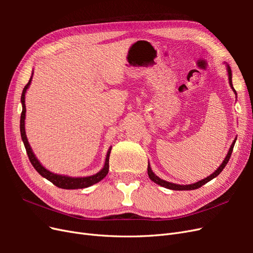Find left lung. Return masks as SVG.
<instances>
[{
  "instance_id": "1",
  "label": "left lung",
  "mask_w": 253,
  "mask_h": 253,
  "mask_svg": "<svg viewBox=\"0 0 253 253\" xmlns=\"http://www.w3.org/2000/svg\"><path fill=\"white\" fill-rule=\"evenodd\" d=\"M227 70H228V76H229V83H230V86L232 87V89H233V91L235 93V95H236V91H235V89L233 88V85H232V80H231V78H232V73H231V68H230V66L229 65H227ZM236 140V139H235ZM235 140L232 142V144H231V147H230V150H229V152H228V154H227V156H226V158H225V160L223 162V164H221L220 166H219V168L218 169L214 172L213 174H211L209 177H207V178H205V179H203V180H200L198 182H195V183H192V185H187V186H181V185H176V183H172V182H169V181H166V180H164V179H162V178H159L158 176H156L154 173H153V171L151 170V167H150V164L148 165V175H149V177H150V179L151 180H153L154 182H156L157 185H159V186H162V187H165V188H167V189H170V190H176V191H182V190H195V189H198V188H201L202 186H204L205 183H207L208 181H210L211 179H213L214 177H216V176L224 170V168L226 167V165L228 164V162H229V159H230V157H231V154H232V151H233V147H234V143H235Z\"/></svg>"
}]
</instances>
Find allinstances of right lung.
Here are the masks:
<instances>
[{"mask_svg": "<svg viewBox=\"0 0 253 253\" xmlns=\"http://www.w3.org/2000/svg\"><path fill=\"white\" fill-rule=\"evenodd\" d=\"M33 77V76H32ZM30 82H32V78L29 79L28 83L23 88V93L21 96V102H22V106H23V110H22V114H21V120H20V131H21V137H22V140L24 142L25 145V149L27 152V155L28 158L30 160V163L34 166L35 169L37 170V172L39 173L40 175H42L44 178H46L47 180H49L50 182H52L53 185L57 186L58 188H62V189H83V188H87L95 185V183L99 182L101 179H103L106 174L109 173V159H110V154H111V150L112 148L109 149L108 151V154H106V158H105V164L103 169L98 172L95 175H91V176H87V177H70V176H64V175H58L55 173H51L50 171L46 170L45 168L39 163V160H38L35 156V154L32 151V148H30V145L28 143V140L26 138V133H25V113H26V108H25V93H26V89L28 88Z\"/></svg>", "mask_w": 253, "mask_h": 253, "instance_id": "right-lung-1", "label": "right lung"}]
</instances>
